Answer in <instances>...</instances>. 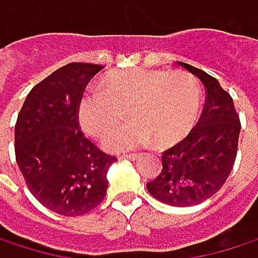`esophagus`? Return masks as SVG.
Segmentation results:
<instances>
[{"mask_svg":"<svg viewBox=\"0 0 258 258\" xmlns=\"http://www.w3.org/2000/svg\"><path fill=\"white\" fill-rule=\"evenodd\" d=\"M122 157L123 159H128V160H136V159L141 157V154L139 153H130V154H123Z\"/></svg>","mask_w":258,"mask_h":258,"instance_id":"1","label":"esophagus"}]
</instances>
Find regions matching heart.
<instances>
[{"instance_id": "b5f03b06", "label": "heart", "mask_w": 258, "mask_h": 258, "mask_svg": "<svg viewBox=\"0 0 258 258\" xmlns=\"http://www.w3.org/2000/svg\"><path fill=\"white\" fill-rule=\"evenodd\" d=\"M125 110L128 120L110 131ZM200 88L183 70L130 69L114 72L101 82V90H88L78 102L82 130L99 138L111 151L142 147L151 139L159 147L182 141L199 117Z\"/></svg>"}]
</instances>
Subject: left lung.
I'll return each mask as SVG.
<instances>
[{"label":"left lung","instance_id":"left-lung-1","mask_svg":"<svg viewBox=\"0 0 258 258\" xmlns=\"http://www.w3.org/2000/svg\"><path fill=\"white\" fill-rule=\"evenodd\" d=\"M177 64L205 85V107L191 133L163 151L162 171L147 183V189L167 205L192 207L214 196L226 182L237 156L240 119L232 98L216 78L189 64Z\"/></svg>","mask_w":258,"mask_h":258}]
</instances>
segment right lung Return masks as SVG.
I'll return each instance as SVG.
<instances>
[{"mask_svg":"<svg viewBox=\"0 0 258 258\" xmlns=\"http://www.w3.org/2000/svg\"><path fill=\"white\" fill-rule=\"evenodd\" d=\"M104 67L72 62L48 75L27 95L15 125V156L27 188L41 205L61 216L96 208L116 160L84 136L78 102Z\"/></svg>","mask_w":258,"mask_h":258,"instance_id":"right-lung-1","label":"right lung"}]
</instances>
